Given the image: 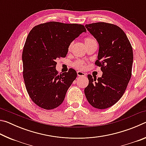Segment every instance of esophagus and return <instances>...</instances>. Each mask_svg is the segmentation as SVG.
Here are the masks:
<instances>
[{"instance_id": "1", "label": "esophagus", "mask_w": 146, "mask_h": 146, "mask_svg": "<svg viewBox=\"0 0 146 146\" xmlns=\"http://www.w3.org/2000/svg\"><path fill=\"white\" fill-rule=\"evenodd\" d=\"M77 75H78V76H86V74H85L84 73V72H82V71H77Z\"/></svg>"}]
</instances>
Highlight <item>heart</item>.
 I'll use <instances>...</instances> for the list:
<instances>
[{"instance_id":"1","label":"heart","mask_w":146,"mask_h":146,"mask_svg":"<svg viewBox=\"0 0 146 146\" xmlns=\"http://www.w3.org/2000/svg\"><path fill=\"white\" fill-rule=\"evenodd\" d=\"M95 42V40H94L93 38H90V37H88V38H86L84 40V42H85V45L86 46H88L89 44H91L92 42ZM73 43L71 42L70 45H69L68 47V50L70 51L71 48H72L73 47ZM73 66H75V68H79V69H84L85 68V66H86V62L84 61L83 60H77L75 62L73 63Z\"/></svg>"}]
</instances>
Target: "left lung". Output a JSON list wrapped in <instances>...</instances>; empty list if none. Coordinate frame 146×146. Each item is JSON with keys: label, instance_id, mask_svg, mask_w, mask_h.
I'll list each match as a JSON object with an SVG mask.
<instances>
[{"label": "left lung", "instance_id": "obj_1", "mask_svg": "<svg viewBox=\"0 0 146 146\" xmlns=\"http://www.w3.org/2000/svg\"><path fill=\"white\" fill-rule=\"evenodd\" d=\"M85 26L99 45L95 64L102 75L97 78L88 75L84 93L93 107L104 110L117 103L126 90L131 76L133 49L126 35L117 26L97 23Z\"/></svg>", "mask_w": 146, "mask_h": 146}]
</instances>
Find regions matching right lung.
I'll list each match as a JSON object with an SVG mask.
<instances>
[{
    "label": "right lung",
    "instance_id": "obj_1",
    "mask_svg": "<svg viewBox=\"0 0 146 146\" xmlns=\"http://www.w3.org/2000/svg\"><path fill=\"white\" fill-rule=\"evenodd\" d=\"M83 32L82 24L49 22L28 34L22 56L23 77L29 97L41 108L53 110L63 102L77 73L71 68L58 75L56 59L65 57L69 45Z\"/></svg>",
    "mask_w": 146,
    "mask_h": 146
}]
</instances>
